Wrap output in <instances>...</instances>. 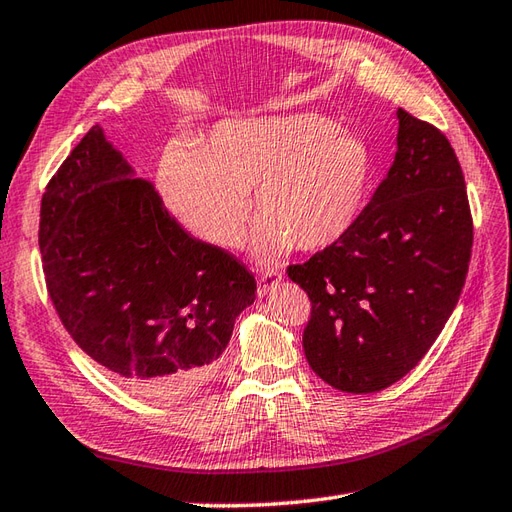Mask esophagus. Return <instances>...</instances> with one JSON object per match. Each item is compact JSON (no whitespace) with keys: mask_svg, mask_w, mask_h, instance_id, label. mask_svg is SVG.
I'll list each match as a JSON object with an SVG mask.
<instances>
[{"mask_svg":"<svg viewBox=\"0 0 512 512\" xmlns=\"http://www.w3.org/2000/svg\"><path fill=\"white\" fill-rule=\"evenodd\" d=\"M281 283V272L277 268H266L261 270V275L257 279V294L266 296L272 290H277V285Z\"/></svg>","mask_w":512,"mask_h":512,"instance_id":"34e87169","label":"esophagus"}]
</instances>
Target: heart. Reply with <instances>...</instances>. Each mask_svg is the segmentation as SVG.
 I'll return each mask as SVG.
<instances>
[{
  "mask_svg": "<svg viewBox=\"0 0 512 512\" xmlns=\"http://www.w3.org/2000/svg\"><path fill=\"white\" fill-rule=\"evenodd\" d=\"M371 154L325 115L301 113L224 122L200 152L176 148L163 159L165 205L202 242H242L251 198L264 222L261 253L292 248L316 253L338 244L358 224L371 189Z\"/></svg>",
  "mask_w": 512,
  "mask_h": 512,
  "instance_id": "1",
  "label": "heart"
}]
</instances>
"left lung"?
I'll return each instance as SVG.
<instances>
[{
  "mask_svg": "<svg viewBox=\"0 0 512 512\" xmlns=\"http://www.w3.org/2000/svg\"><path fill=\"white\" fill-rule=\"evenodd\" d=\"M397 152L338 244L292 264L310 296L303 331L312 371L366 395L410 373L430 351L465 288L473 218L454 148L436 126L399 109Z\"/></svg>",
  "mask_w": 512,
  "mask_h": 512,
  "instance_id": "8db88e82",
  "label": "left lung"
}]
</instances>
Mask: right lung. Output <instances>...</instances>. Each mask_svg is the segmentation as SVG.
<instances>
[{
    "mask_svg": "<svg viewBox=\"0 0 512 512\" xmlns=\"http://www.w3.org/2000/svg\"><path fill=\"white\" fill-rule=\"evenodd\" d=\"M39 246L47 294L78 347L148 399L207 384L253 272L196 240L93 126L50 178Z\"/></svg>",
    "mask_w": 512,
    "mask_h": 512,
    "instance_id": "obj_1",
    "label": "right lung"
}]
</instances>
